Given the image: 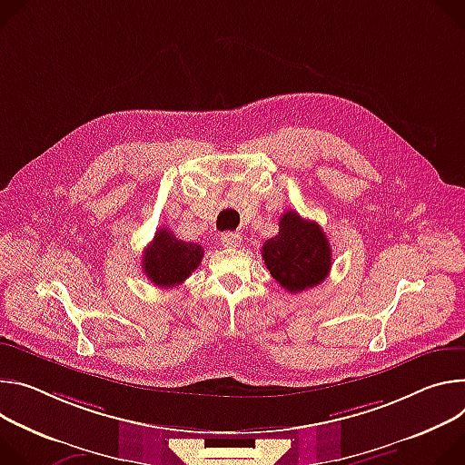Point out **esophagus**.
I'll return each mask as SVG.
<instances>
[{
	"instance_id": "34e87169",
	"label": "esophagus",
	"mask_w": 465,
	"mask_h": 465,
	"mask_svg": "<svg viewBox=\"0 0 465 465\" xmlns=\"http://www.w3.org/2000/svg\"><path fill=\"white\" fill-rule=\"evenodd\" d=\"M222 243H223L225 247H240L242 238H240V234H236V232H223V234H222Z\"/></svg>"
}]
</instances>
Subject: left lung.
<instances>
[{"label": "left lung", "mask_w": 465, "mask_h": 465, "mask_svg": "<svg viewBox=\"0 0 465 465\" xmlns=\"http://www.w3.org/2000/svg\"><path fill=\"white\" fill-rule=\"evenodd\" d=\"M262 259L272 277L290 293L322 284L332 266L331 243L323 229L295 211L281 216L279 234L264 242Z\"/></svg>", "instance_id": "1"}]
</instances>
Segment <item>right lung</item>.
<instances>
[{
  "label": "right lung",
  "instance_id": "1",
  "mask_svg": "<svg viewBox=\"0 0 465 465\" xmlns=\"http://www.w3.org/2000/svg\"><path fill=\"white\" fill-rule=\"evenodd\" d=\"M203 254L199 243L183 242L168 227H161L143 251L142 268L154 286L172 288L183 284L197 270Z\"/></svg>",
  "mask_w": 465,
  "mask_h": 465
}]
</instances>
